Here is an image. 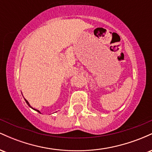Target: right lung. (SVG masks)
<instances>
[{"label": "right lung", "mask_w": 152, "mask_h": 152, "mask_svg": "<svg viewBox=\"0 0 152 152\" xmlns=\"http://www.w3.org/2000/svg\"><path fill=\"white\" fill-rule=\"evenodd\" d=\"M25 101H26V104H28V105L29 106H30V107H31V108H32V107H31V106H30V104H29V103H28V101H27V100H26V99H25ZM32 109H34V110H36V111H37L38 113H40V111H38V110H37V109H34V108H32Z\"/></svg>", "instance_id": "right-lung-1"}]
</instances>
